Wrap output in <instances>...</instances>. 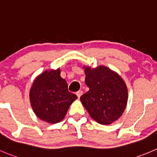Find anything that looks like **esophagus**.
Returning a JSON list of instances; mask_svg holds the SVG:
<instances>
[{"label": "esophagus", "instance_id": "esophagus-1", "mask_svg": "<svg viewBox=\"0 0 157 157\" xmlns=\"http://www.w3.org/2000/svg\"><path fill=\"white\" fill-rule=\"evenodd\" d=\"M82 94H83V92H82V91H78V92H76V95H77L78 98H79L80 97H81L82 95Z\"/></svg>", "mask_w": 157, "mask_h": 157}]
</instances>
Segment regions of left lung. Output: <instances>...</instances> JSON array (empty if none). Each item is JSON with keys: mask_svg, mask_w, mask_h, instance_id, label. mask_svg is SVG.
Instances as JSON below:
<instances>
[{"mask_svg": "<svg viewBox=\"0 0 157 157\" xmlns=\"http://www.w3.org/2000/svg\"><path fill=\"white\" fill-rule=\"evenodd\" d=\"M86 86L89 90L80 97L91 117L102 125H109L124 113L128 89L122 78L105 65L84 66Z\"/></svg>", "mask_w": 157, "mask_h": 157, "instance_id": "1", "label": "left lung"}]
</instances>
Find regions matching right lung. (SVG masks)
<instances>
[{
  "mask_svg": "<svg viewBox=\"0 0 157 157\" xmlns=\"http://www.w3.org/2000/svg\"><path fill=\"white\" fill-rule=\"evenodd\" d=\"M35 114L50 124L61 122L77 95L68 90V84L61 77L60 68L48 69L37 76L29 92Z\"/></svg>",
  "mask_w": 157,
  "mask_h": 157,
  "instance_id": "right-lung-1",
  "label": "right lung"
}]
</instances>
